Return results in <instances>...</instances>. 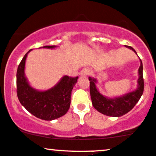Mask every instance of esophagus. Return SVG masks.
<instances>
[{
  "label": "esophagus",
  "mask_w": 156,
  "mask_h": 156,
  "mask_svg": "<svg viewBox=\"0 0 156 156\" xmlns=\"http://www.w3.org/2000/svg\"><path fill=\"white\" fill-rule=\"evenodd\" d=\"M90 73V69L89 68H83L81 71V75L82 77H86Z\"/></svg>",
  "instance_id": "obj_1"
}]
</instances>
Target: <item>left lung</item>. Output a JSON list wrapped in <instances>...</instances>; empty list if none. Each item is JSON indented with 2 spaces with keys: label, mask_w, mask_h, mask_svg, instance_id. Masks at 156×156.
Listing matches in <instances>:
<instances>
[{
  "label": "left lung",
  "mask_w": 156,
  "mask_h": 156,
  "mask_svg": "<svg viewBox=\"0 0 156 156\" xmlns=\"http://www.w3.org/2000/svg\"><path fill=\"white\" fill-rule=\"evenodd\" d=\"M126 47L134 51L137 54L136 50L133 47L129 46ZM140 61H141V65L138 69L139 78L138 79V88L135 91L124 95L123 96L114 98H109L104 96L96 88L95 86V83H97L96 79L89 77L90 96L94 108L105 115L120 117L127 113L136 106L139 99L141 98L144 87V82L143 78V64L141 59Z\"/></svg>",
  "instance_id": "1"
}]
</instances>
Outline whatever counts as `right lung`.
I'll list each match as a JSON object with an SVG mask.
<instances>
[{
	"instance_id": "right-lung-1",
	"label": "right lung",
	"mask_w": 156,
	"mask_h": 156,
	"mask_svg": "<svg viewBox=\"0 0 156 156\" xmlns=\"http://www.w3.org/2000/svg\"><path fill=\"white\" fill-rule=\"evenodd\" d=\"M56 46H44L42 48L53 49ZM21 60L17 70V95L22 106L38 119L52 121L61 117L69 110L71 93L78 77L65 75L52 88L38 91L29 84L24 75L27 54Z\"/></svg>"
}]
</instances>
